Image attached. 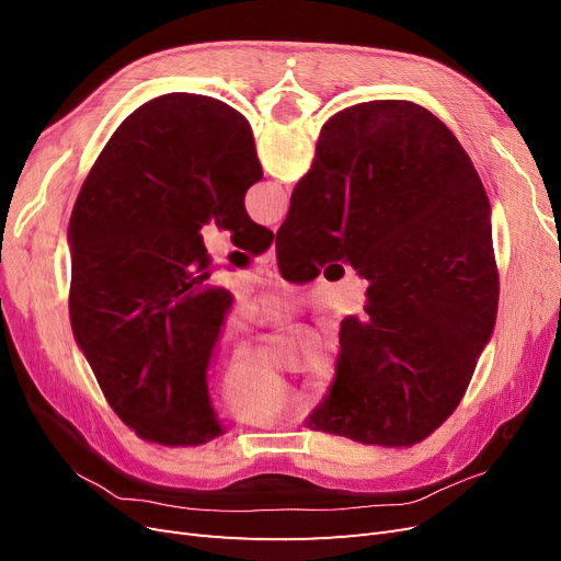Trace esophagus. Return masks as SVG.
Instances as JSON below:
<instances>
[{
    "instance_id": "34e87169",
    "label": "esophagus",
    "mask_w": 561,
    "mask_h": 561,
    "mask_svg": "<svg viewBox=\"0 0 561 561\" xmlns=\"http://www.w3.org/2000/svg\"><path fill=\"white\" fill-rule=\"evenodd\" d=\"M264 264L268 271H276V248L271 245L266 252H264Z\"/></svg>"
}]
</instances>
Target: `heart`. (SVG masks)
Returning a JSON list of instances; mask_svg holds the SVG:
<instances>
[{
	"instance_id": "b5f03b06",
	"label": "heart",
	"mask_w": 561,
	"mask_h": 561,
	"mask_svg": "<svg viewBox=\"0 0 561 561\" xmlns=\"http://www.w3.org/2000/svg\"><path fill=\"white\" fill-rule=\"evenodd\" d=\"M266 313H278L280 307L276 301L264 304ZM336 379V363L334 358H322L313 371V396L325 398ZM222 398L227 410L241 421L250 423H268L283 416L290 407V398L276 381L271 371L257 360H236L225 377Z\"/></svg>"
}]
</instances>
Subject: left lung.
I'll return each mask as SVG.
<instances>
[{
    "mask_svg": "<svg viewBox=\"0 0 561 561\" xmlns=\"http://www.w3.org/2000/svg\"><path fill=\"white\" fill-rule=\"evenodd\" d=\"M248 118L222 100L168 93L135 110L77 196L70 320L116 416L168 447L225 435L208 369L231 295L210 283L201 229L262 252L274 233L245 213L262 180Z\"/></svg>",
    "mask_w": 561,
    "mask_h": 561,
    "instance_id": "8db88e82",
    "label": "left lung"
}]
</instances>
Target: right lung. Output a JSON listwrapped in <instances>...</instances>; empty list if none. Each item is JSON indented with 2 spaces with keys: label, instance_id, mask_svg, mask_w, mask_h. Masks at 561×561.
Returning <instances> with one entry per match:
<instances>
[{
  "label": "right lung",
  "instance_id": "right-lung-1",
  "mask_svg": "<svg viewBox=\"0 0 561 561\" xmlns=\"http://www.w3.org/2000/svg\"><path fill=\"white\" fill-rule=\"evenodd\" d=\"M276 252L295 280L342 260L369 280L339 330L336 379L311 431L410 447L451 416L494 332L489 198L456 135L410 100H371L322 126Z\"/></svg>",
  "mask_w": 561,
  "mask_h": 561
}]
</instances>
